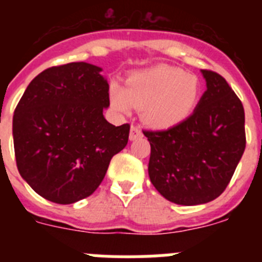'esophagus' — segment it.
<instances>
[{
    "instance_id": "1",
    "label": "esophagus",
    "mask_w": 262,
    "mask_h": 262,
    "mask_svg": "<svg viewBox=\"0 0 262 262\" xmlns=\"http://www.w3.org/2000/svg\"><path fill=\"white\" fill-rule=\"evenodd\" d=\"M142 136V131L138 126H131V131H129V140H135V139L140 138Z\"/></svg>"
}]
</instances>
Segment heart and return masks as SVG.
Masks as SVG:
<instances>
[{"label":"heart","mask_w":262,"mask_h":262,"mask_svg":"<svg viewBox=\"0 0 262 262\" xmlns=\"http://www.w3.org/2000/svg\"><path fill=\"white\" fill-rule=\"evenodd\" d=\"M201 97V82L174 67L159 66L129 76L126 88L111 84L110 99L117 110L143 108V119L154 128H172L190 117Z\"/></svg>","instance_id":"obj_1"}]
</instances>
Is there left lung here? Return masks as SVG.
Segmentation results:
<instances>
[{
	"instance_id": "obj_1",
	"label": "left lung",
	"mask_w": 262,
	"mask_h": 262,
	"mask_svg": "<svg viewBox=\"0 0 262 262\" xmlns=\"http://www.w3.org/2000/svg\"><path fill=\"white\" fill-rule=\"evenodd\" d=\"M202 73L207 90L190 117L172 128L143 129L151 144L149 180L177 205H202L221 195L247 142L239 97L219 73L209 69Z\"/></svg>"
}]
</instances>
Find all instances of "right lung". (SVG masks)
I'll use <instances>...</instances> for the list:
<instances>
[{
    "label": "right lung",
    "mask_w": 262,
    "mask_h": 262,
    "mask_svg": "<svg viewBox=\"0 0 262 262\" xmlns=\"http://www.w3.org/2000/svg\"><path fill=\"white\" fill-rule=\"evenodd\" d=\"M101 71L84 61L51 67L30 82L14 111L19 174L51 202L92 195L128 142L129 124L115 127L103 117L110 99Z\"/></svg>",
    "instance_id": "add662e5"
}]
</instances>
